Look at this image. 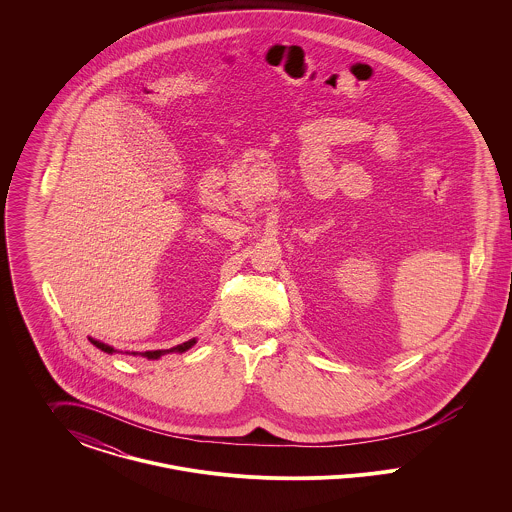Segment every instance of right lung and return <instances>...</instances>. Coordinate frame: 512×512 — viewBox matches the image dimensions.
Listing matches in <instances>:
<instances>
[{
    "mask_svg": "<svg viewBox=\"0 0 512 512\" xmlns=\"http://www.w3.org/2000/svg\"><path fill=\"white\" fill-rule=\"evenodd\" d=\"M88 340L92 341V345H96L98 349H101L103 353H109V355H113V353H117L111 345H105V343H101L98 340H92V338H88ZM194 340L186 341V343H182V345H176V347H171V349H157V351H144V353H138V351H132V355H142V357H147V359H159V357H163V355H167V353H184V351H188L190 347H194ZM128 353V351H126Z\"/></svg>",
    "mask_w": 512,
    "mask_h": 512,
    "instance_id": "add662e5",
    "label": "right lung"
}]
</instances>
